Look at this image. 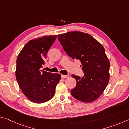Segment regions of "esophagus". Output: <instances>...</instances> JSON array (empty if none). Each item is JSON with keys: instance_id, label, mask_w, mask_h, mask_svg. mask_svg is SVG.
<instances>
[{"instance_id": "esophagus-1", "label": "esophagus", "mask_w": 129, "mask_h": 129, "mask_svg": "<svg viewBox=\"0 0 129 129\" xmlns=\"http://www.w3.org/2000/svg\"><path fill=\"white\" fill-rule=\"evenodd\" d=\"M61 77L62 78H67L68 77V76H67V75H61Z\"/></svg>"}]
</instances>
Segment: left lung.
I'll use <instances>...</instances> for the list:
<instances>
[{
    "label": "left lung",
    "instance_id": "left-lung-1",
    "mask_svg": "<svg viewBox=\"0 0 129 129\" xmlns=\"http://www.w3.org/2000/svg\"><path fill=\"white\" fill-rule=\"evenodd\" d=\"M58 39L68 55L80 61L84 73L82 77L71 75L77 82L71 94L84 102L95 101L103 93L109 80L110 63L104 47L90 35L81 32L59 35Z\"/></svg>",
    "mask_w": 129,
    "mask_h": 129
}]
</instances>
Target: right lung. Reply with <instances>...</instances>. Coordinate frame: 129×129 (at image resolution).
I'll return each instance as SVG.
<instances>
[{
	"label": "right lung",
	"instance_id": "add662e5",
	"mask_svg": "<svg viewBox=\"0 0 129 129\" xmlns=\"http://www.w3.org/2000/svg\"><path fill=\"white\" fill-rule=\"evenodd\" d=\"M57 36H45L26 44L16 60V78L27 99L34 103L47 102L54 96L60 74L41 70L47 53Z\"/></svg>",
	"mask_w": 129,
	"mask_h": 129
}]
</instances>
